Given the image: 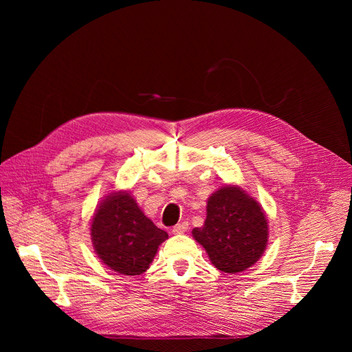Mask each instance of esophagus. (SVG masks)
<instances>
[{
	"mask_svg": "<svg viewBox=\"0 0 352 352\" xmlns=\"http://www.w3.org/2000/svg\"><path fill=\"white\" fill-rule=\"evenodd\" d=\"M188 228H189V225H188V221H182V223H177V225H176V226H173L172 232L175 233V235H180V233H184V232H186V230H188Z\"/></svg>",
	"mask_w": 352,
	"mask_h": 352,
	"instance_id": "1",
	"label": "esophagus"
}]
</instances>
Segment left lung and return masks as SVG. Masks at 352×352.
<instances>
[{"mask_svg": "<svg viewBox=\"0 0 352 352\" xmlns=\"http://www.w3.org/2000/svg\"><path fill=\"white\" fill-rule=\"evenodd\" d=\"M192 236L220 272L233 274L260 260L267 247L269 221L242 188L226 185L208 198L204 226L195 228Z\"/></svg>", "mask_w": 352, "mask_h": 352, "instance_id": "8db88e82", "label": "left lung"}]
</instances>
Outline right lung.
Listing matches in <instances>:
<instances>
[{"mask_svg":"<svg viewBox=\"0 0 352 352\" xmlns=\"http://www.w3.org/2000/svg\"><path fill=\"white\" fill-rule=\"evenodd\" d=\"M168 238L148 219L129 192L102 199L91 223V239L98 258L111 270L138 276L150 269L157 250Z\"/></svg>","mask_w":352,"mask_h":352,"instance_id":"obj_1","label":"right lung"}]
</instances>
